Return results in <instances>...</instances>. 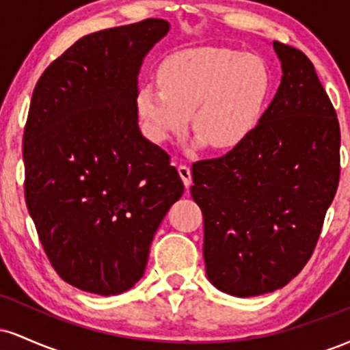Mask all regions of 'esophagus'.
Here are the masks:
<instances>
[{
  "label": "esophagus",
  "mask_w": 350,
  "mask_h": 350,
  "mask_svg": "<svg viewBox=\"0 0 350 350\" xmlns=\"http://www.w3.org/2000/svg\"><path fill=\"white\" fill-rule=\"evenodd\" d=\"M178 172H179L180 179H183L184 186H186V189H189V186H191V183H192V174H191V170H189L187 166H184V164H179Z\"/></svg>",
  "instance_id": "34e87169"
}]
</instances>
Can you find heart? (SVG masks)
Listing matches in <instances>:
<instances>
[{"mask_svg": "<svg viewBox=\"0 0 350 350\" xmlns=\"http://www.w3.org/2000/svg\"><path fill=\"white\" fill-rule=\"evenodd\" d=\"M158 82L136 92V113L152 143L184 133L191 115L196 146L228 151L242 144L262 118L270 72L262 59L227 47H196L164 59Z\"/></svg>", "mask_w": 350, "mask_h": 350, "instance_id": "b5f03b06", "label": "heart"}]
</instances>
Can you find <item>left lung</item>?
<instances>
[{
    "instance_id": "obj_1",
    "label": "left lung",
    "mask_w": 350,
    "mask_h": 350,
    "mask_svg": "<svg viewBox=\"0 0 350 350\" xmlns=\"http://www.w3.org/2000/svg\"><path fill=\"white\" fill-rule=\"evenodd\" d=\"M273 49L283 75L255 130L222 158L192 164L206 275L239 298L303 270L339 184V122L314 66L286 44Z\"/></svg>"
}]
</instances>
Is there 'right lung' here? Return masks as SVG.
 Instances as JSON below:
<instances>
[{"instance_id":"add662e5","label":"right lung","mask_w":350,"mask_h":350,"mask_svg":"<svg viewBox=\"0 0 350 350\" xmlns=\"http://www.w3.org/2000/svg\"><path fill=\"white\" fill-rule=\"evenodd\" d=\"M170 27L144 19L83 36L33 92L23 139L27 211L52 267L82 291L133 288L152 237L184 192L136 113L143 60Z\"/></svg>"}]
</instances>
